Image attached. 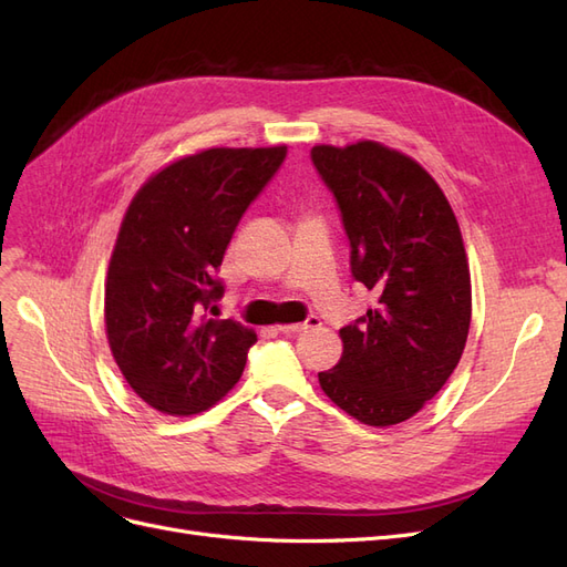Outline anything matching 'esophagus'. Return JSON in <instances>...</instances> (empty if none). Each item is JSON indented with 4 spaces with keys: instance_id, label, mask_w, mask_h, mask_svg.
I'll return each mask as SVG.
<instances>
[{
    "instance_id": "34e87169",
    "label": "esophagus",
    "mask_w": 567,
    "mask_h": 567,
    "mask_svg": "<svg viewBox=\"0 0 567 567\" xmlns=\"http://www.w3.org/2000/svg\"><path fill=\"white\" fill-rule=\"evenodd\" d=\"M319 323H321L319 317H310V319H305L300 323H279L277 331H281V333H300V331H307V329H317Z\"/></svg>"
}]
</instances>
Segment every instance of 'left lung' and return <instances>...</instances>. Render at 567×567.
<instances>
[{
    "mask_svg": "<svg viewBox=\"0 0 567 567\" xmlns=\"http://www.w3.org/2000/svg\"><path fill=\"white\" fill-rule=\"evenodd\" d=\"M312 163L350 238L364 317L340 329V362L319 373L329 400L385 427L411 419L447 383L471 329V271L458 221L437 182L379 142L321 144Z\"/></svg>",
    "mask_w": 567,
    "mask_h": 567,
    "instance_id": "8db88e82",
    "label": "left lung"
}]
</instances>
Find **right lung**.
<instances>
[{
	"mask_svg": "<svg viewBox=\"0 0 567 567\" xmlns=\"http://www.w3.org/2000/svg\"><path fill=\"white\" fill-rule=\"evenodd\" d=\"M286 146L208 148L146 179L117 231L106 336L140 398L169 416L217 404L238 383L255 331L205 310L225 296L221 257Z\"/></svg>",
	"mask_w": 567,
	"mask_h": 567,
	"instance_id": "right-lung-1",
	"label": "right lung"
}]
</instances>
